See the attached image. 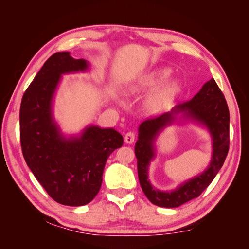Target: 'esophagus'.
I'll return each mask as SVG.
<instances>
[{"label":"esophagus","mask_w":249,"mask_h":249,"mask_svg":"<svg viewBox=\"0 0 249 249\" xmlns=\"http://www.w3.org/2000/svg\"><path fill=\"white\" fill-rule=\"evenodd\" d=\"M134 141H135V134L133 132L126 133L124 136V142L127 143V144H132Z\"/></svg>","instance_id":"esophagus-1"}]
</instances>
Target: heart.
<instances>
[{
    "mask_svg": "<svg viewBox=\"0 0 249 249\" xmlns=\"http://www.w3.org/2000/svg\"><path fill=\"white\" fill-rule=\"evenodd\" d=\"M172 73L171 70L163 67L157 69L143 76L139 82V87H154L160 84L163 81L170 77ZM182 91V84L178 80L171 79L165 81L163 84L158 88L154 94L148 100V108L152 111H159L165 105L176 99V96Z\"/></svg>",
    "mask_w": 249,
    "mask_h": 249,
    "instance_id": "b5f03b06",
    "label": "heart"
}]
</instances>
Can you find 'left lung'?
Wrapping results in <instances>:
<instances>
[{
    "label": "left lung",
    "instance_id": "obj_1",
    "mask_svg": "<svg viewBox=\"0 0 249 249\" xmlns=\"http://www.w3.org/2000/svg\"><path fill=\"white\" fill-rule=\"evenodd\" d=\"M176 121H192L206 127L213 138V158L209 166L199 175L185 181L176 190L162 192L148 179L150 162L154 159V142L165 127ZM230 111L227 101L214 79L203 84L190 101L178 103L170 111L143 122L135 144L140 186L148 200L158 207L178 208L198 197L220 170L229 153Z\"/></svg>",
    "mask_w": 249,
    "mask_h": 249
}]
</instances>
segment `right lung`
<instances>
[{
	"label": "right lung",
	"mask_w": 249,
	"mask_h": 249,
	"mask_svg": "<svg viewBox=\"0 0 249 249\" xmlns=\"http://www.w3.org/2000/svg\"><path fill=\"white\" fill-rule=\"evenodd\" d=\"M90 64L58 52L44 62L27 88L19 111L20 144L26 163L55 201L64 206L87 205L99 193L109 156L124 138L113 127L87 125L66 136L54 117V97L66 73L84 72Z\"/></svg>",
	"instance_id": "1"
}]
</instances>
